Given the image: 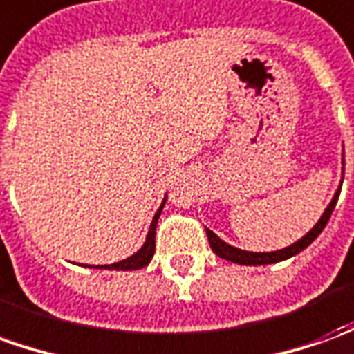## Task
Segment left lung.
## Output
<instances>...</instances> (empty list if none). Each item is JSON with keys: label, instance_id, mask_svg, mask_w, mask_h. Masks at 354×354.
Masks as SVG:
<instances>
[{"label": "left lung", "instance_id": "left-lung-1", "mask_svg": "<svg viewBox=\"0 0 354 354\" xmlns=\"http://www.w3.org/2000/svg\"><path fill=\"white\" fill-rule=\"evenodd\" d=\"M343 160H345V158H343ZM343 165H345V162H343ZM339 192H341V187L337 189V194L333 196L328 209L324 211L322 218L316 223V227L312 228L306 236H302L298 242H295L292 246L283 248V250H277V252H263V254H259V252H244V250H238V248L230 246L227 242H223L215 232H211L207 228V238L209 244H211V250L217 254L218 258H225L228 259V261H232V263H240V266H266V263H277V261H283V259L292 258V256H297L298 252H302L304 248H308L310 244L319 236V232L326 228L329 217H331V213H333V209H335V203H337Z\"/></svg>", "mask_w": 354, "mask_h": 354}]
</instances>
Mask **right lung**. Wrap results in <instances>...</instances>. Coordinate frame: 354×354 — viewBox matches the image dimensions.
I'll return each instance as SVG.
<instances>
[{
  "label": "right lung",
  "instance_id": "1",
  "mask_svg": "<svg viewBox=\"0 0 354 354\" xmlns=\"http://www.w3.org/2000/svg\"><path fill=\"white\" fill-rule=\"evenodd\" d=\"M165 207V201H162V205L157 211V215L153 218V223H151V228H149V234H147V242L143 244V248L133 254L131 258L122 259V261H118V263H112V266H96V268H102V269H118V271H131V269H141L149 266V261L153 258V254H155V230H157V221L160 217V211Z\"/></svg>",
  "mask_w": 354,
  "mask_h": 354
}]
</instances>
